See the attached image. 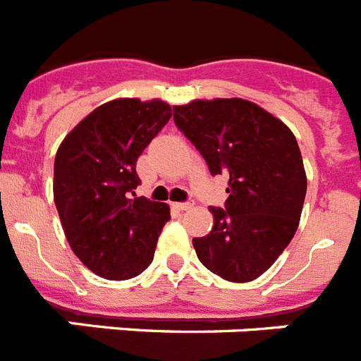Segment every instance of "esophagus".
<instances>
[{
	"instance_id": "esophagus-1",
	"label": "esophagus",
	"mask_w": 361,
	"mask_h": 361,
	"mask_svg": "<svg viewBox=\"0 0 361 361\" xmlns=\"http://www.w3.org/2000/svg\"><path fill=\"white\" fill-rule=\"evenodd\" d=\"M174 207L178 209V211H189V209L192 207V204H190V202H180V204H174Z\"/></svg>"
}]
</instances>
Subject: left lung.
I'll list each match as a JSON object with an SVG mask.
<instances>
[{
	"label": "left lung",
	"mask_w": 361,
	"mask_h": 361,
	"mask_svg": "<svg viewBox=\"0 0 361 361\" xmlns=\"http://www.w3.org/2000/svg\"><path fill=\"white\" fill-rule=\"evenodd\" d=\"M174 123L229 192L209 235L192 238L200 262L231 283L260 277L298 231L307 174L295 135L244 99L174 106Z\"/></svg>",
	"instance_id": "obj_1"
}]
</instances>
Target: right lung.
<instances>
[{
  "label": "right lung",
  "mask_w": 361,
  "mask_h": 361,
  "mask_svg": "<svg viewBox=\"0 0 361 361\" xmlns=\"http://www.w3.org/2000/svg\"><path fill=\"white\" fill-rule=\"evenodd\" d=\"M161 101L117 99L87 115L54 157V205L73 253L111 281L150 266L169 205L135 198V163L171 119Z\"/></svg>",
  "instance_id": "1"
}]
</instances>
